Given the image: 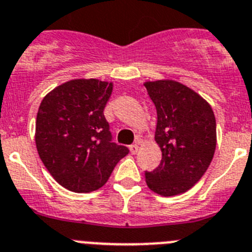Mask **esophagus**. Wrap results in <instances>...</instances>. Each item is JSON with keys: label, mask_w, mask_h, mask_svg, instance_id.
<instances>
[{"label": "esophagus", "mask_w": 252, "mask_h": 252, "mask_svg": "<svg viewBox=\"0 0 252 252\" xmlns=\"http://www.w3.org/2000/svg\"><path fill=\"white\" fill-rule=\"evenodd\" d=\"M138 149H139V147H138L137 144H133V146L129 147V151H130L131 154H135V153H137Z\"/></svg>", "instance_id": "34e87169"}]
</instances>
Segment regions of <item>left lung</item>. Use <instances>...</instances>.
I'll return each instance as SVG.
<instances>
[{
    "instance_id": "1",
    "label": "left lung",
    "mask_w": 252,
    "mask_h": 252,
    "mask_svg": "<svg viewBox=\"0 0 252 252\" xmlns=\"http://www.w3.org/2000/svg\"><path fill=\"white\" fill-rule=\"evenodd\" d=\"M144 87L157 109L154 139L162 151L160 164L146 172L147 186L164 197L185 193L202 178L214 158V110L198 93L180 81H146Z\"/></svg>"
}]
</instances>
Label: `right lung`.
Masks as SVG:
<instances>
[{
    "label": "right lung",
    "mask_w": 252,
    "mask_h": 252,
    "mask_svg": "<svg viewBox=\"0 0 252 252\" xmlns=\"http://www.w3.org/2000/svg\"><path fill=\"white\" fill-rule=\"evenodd\" d=\"M113 83L72 79L47 93L38 106L35 143L54 180L72 192H92L109 180L128 148L112 142L104 108Z\"/></svg>",
    "instance_id": "add662e5"
}]
</instances>
